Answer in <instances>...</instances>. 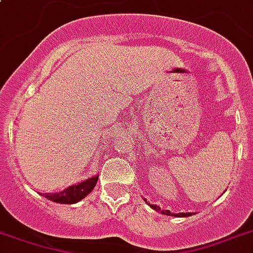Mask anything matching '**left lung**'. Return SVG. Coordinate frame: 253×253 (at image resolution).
Masks as SVG:
<instances>
[{"label": "left lung", "mask_w": 253, "mask_h": 253, "mask_svg": "<svg viewBox=\"0 0 253 253\" xmlns=\"http://www.w3.org/2000/svg\"><path fill=\"white\" fill-rule=\"evenodd\" d=\"M150 206H151L152 208H154V210H157V211H161V208L158 207V206H155V204H150ZM162 213H163V215H173V213H171V212L169 211H167V210H163V211H161ZM191 213L190 212H188V213H178V215H175V216H190Z\"/></svg>", "instance_id": "8db88e82"}]
</instances>
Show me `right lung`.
<instances>
[{"mask_svg": "<svg viewBox=\"0 0 253 253\" xmlns=\"http://www.w3.org/2000/svg\"><path fill=\"white\" fill-rule=\"evenodd\" d=\"M98 176L84 180V182L80 183V184H75V186H70L62 192H58V194H43L45 198H47L51 202L55 203H62V204H73L80 202L81 199H84V196L88 195L92 191V188L95 187Z\"/></svg>", "mask_w": 253, "mask_h": 253, "instance_id": "right-lung-1", "label": "right lung"}]
</instances>
